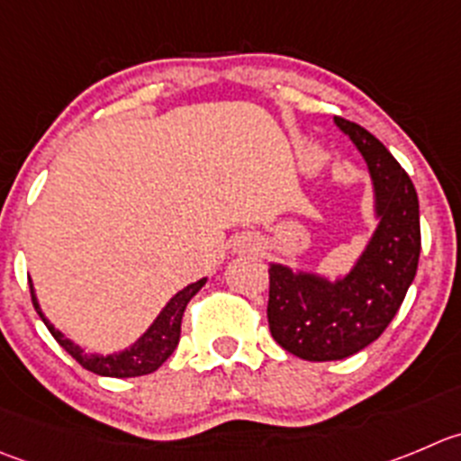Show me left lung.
Listing matches in <instances>:
<instances>
[{"label": "left lung", "mask_w": 461, "mask_h": 461, "mask_svg": "<svg viewBox=\"0 0 461 461\" xmlns=\"http://www.w3.org/2000/svg\"><path fill=\"white\" fill-rule=\"evenodd\" d=\"M335 124L369 167L378 226L353 269L335 280L280 262L269 265L271 337L310 362L344 359L378 339L405 299L420 253L414 183L375 135L341 117Z\"/></svg>", "instance_id": "8db88e82"}]
</instances>
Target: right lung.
Instances as JSON below:
<instances>
[{
  "label": "right lung",
  "instance_id": "add662e5",
  "mask_svg": "<svg viewBox=\"0 0 461 461\" xmlns=\"http://www.w3.org/2000/svg\"><path fill=\"white\" fill-rule=\"evenodd\" d=\"M208 278H201L196 283L187 285L181 292L174 294L169 303L160 310L156 319H153L151 326L147 328L142 337H140L135 344H131L129 348L120 350V353L113 355H99V353H86L78 344H74L72 339L63 335L59 328H54V323L45 317V312L41 310V303H38L36 289H33V283L29 280L31 287V301H33V308H36L38 317L45 321V326L50 328V332L54 335V339L77 359L83 369L92 371L96 375H106V378H138V375L153 374L158 366L174 353V348L178 346V339H181V319L183 312H185L190 299L199 292L205 285Z\"/></svg>",
  "mask_w": 461,
  "mask_h": 461
}]
</instances>
